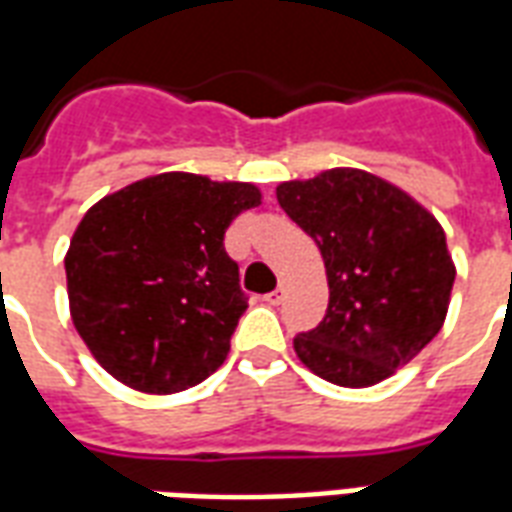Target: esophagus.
Wrapping results in <instances>:
<instances>
[{
	"instance_id": "1",
	"label": "esophagus",
	"mask_w": 512,
	"mask_h": 512,
	"mask_svg": "<svg viewBox=\"0 0 512 512\" xmlns=\"http://www.w3.org/2000/svg\"><path fill=\"white\" fill-rule=\"evenodd\" d=\"M283 297H286V289H283V286H278V289H275V292L267 294V297H264V300L270 302V305H281Z\"/></svg>"
}]
</instances>
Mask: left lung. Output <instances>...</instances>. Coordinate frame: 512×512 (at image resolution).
I'll return each instance as SVG.
<instances>
[{"instance_id":"1","label":"left lung","mask_w":512,"mask_h":512,"mask_svg":"<svg viewBox=\"0 0 512 512\" xmlns=\"http://www.w3.org/2000/svg\"><path fill=\"white\" fill-rule=\"evenodd\" d=\"M278 204L311 234L327 270V313L294 338V352L313 374L341 387H368L434 341L455 267L431 212L357 169L283 182Z\"/></svg>"}]
</instances>
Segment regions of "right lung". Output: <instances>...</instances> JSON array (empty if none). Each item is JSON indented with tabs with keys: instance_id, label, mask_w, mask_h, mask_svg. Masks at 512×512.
<instances>
[{
	"instance_id": "1",
	"label": "right lung",
	"mask_w": 512,
	"mask_h": 512,
	"mask_svg": "<svg viewBox=\"0 0 512 512\" xmlns=\"http://www.w3.org/2000/svg\"><path fill=\"white\" fill-rule=\"evenodd\" d=\"M261 193L248 182L158 174L100 199L65 256L70 316L108 374L141 393H179L215 374L248 308L223 248Z\"/></svg>"
}]
</instances>
